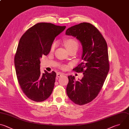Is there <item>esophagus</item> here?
I'll return each instance as SVG.
<instances>
[{
	"label": "esophagus",
	"mask_w": 129,
	"mask_h": 129,
	"mask_svg": "<svg viewBox=\"0 0 129 129\" xmlns=\"http://www.w3.org/2000/svg\"><path fill=\"white\" fill-rule=\"evenodd\" d=\"M63 75V73H61V72H58V73H57V77L59 78V77H61V75Z\"/></svg>",
	"instance_id": "1"
}]
</instances>
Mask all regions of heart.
<instances>
[{
    "mask_svg": "<svg viewBox=\"0 0 129 129\" xmlns=\"http://www.w3.org/2000/svg\"><path fill=\"white\" fill-rule=\"evenodd\" d=\"M65 46H66L67 49L68 50L69 49H70L72 48H73V47H78V43L74 39H69L66 41ZM55 47H56V43H53L51 45V46L50 48V50L51 51H53Z\"/></svg>",
    "mask_w": 129,
    "mask_h": 129,
    "instance_id": "obj_1",
    "label": "heart"
}]
</instances>
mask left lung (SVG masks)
Wrapping results in <instances>:
<instances>
[{
  "instance_id": "8db88e82",
  "label": "left lung",
  "mask_w": 129,
  "mask_h": 129,
  "mask_svg": "<svg viewBox=\"0 0 129 129\" xmlns=\"http://www.w3.org/2000/svg\"><path fill=\"white\" fill-rule=\"evenodd\" d=\"M66 35L75 37L82 45L83 61L73 70L84 75L79 81L75 76L68 77L66 92L73 103L83 105L98 96L109 72L107 44L100 31L89 23L72 26L66 30Z\"/></svg>"
}]
</instances>
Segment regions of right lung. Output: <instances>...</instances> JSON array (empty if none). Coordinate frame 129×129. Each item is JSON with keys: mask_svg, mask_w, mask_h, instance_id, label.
I'll use <instances>...</instances> for the list:
<instances>
[{"mask_svg": "<svg viewBox=\"0 0 129 129\" xmlns=\"http://www.w3.org/2000/svg\"><path fill=\"white\" fill-rule=\"evenodd\" d=\"M66 28L50 23L34 25L21 37L14 58L17 78L25 95L37 102L51 95L56 73L40 72V58L49 53L55 38Z\"/></svg>", "mask_w": 129, "mask_h": 129, "instance_id": "1", "label": "right lung"}]
</instances>
